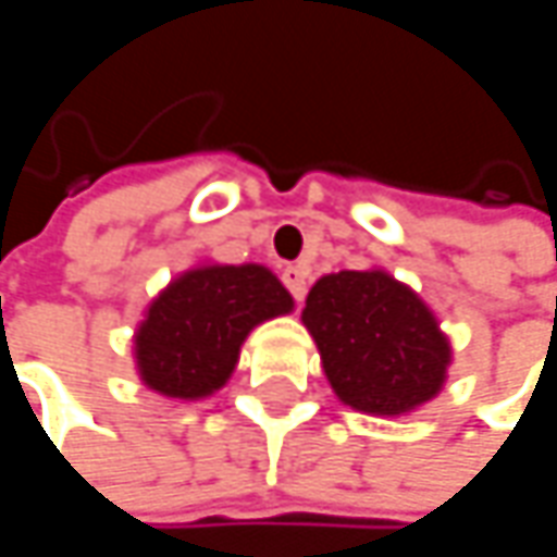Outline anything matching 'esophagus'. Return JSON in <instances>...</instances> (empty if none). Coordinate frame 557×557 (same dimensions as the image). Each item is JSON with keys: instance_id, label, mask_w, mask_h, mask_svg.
Here are the masks:
<instances>
[{"instance_id": "esophagus-1", "label": "esophagus", "mask_w": 557, "mask_h": 557, "mask_svg": "<svg viewBox=\"0 0 557 557\" xmlns=\"http://www.w3.org/2000/svg\"><path fill=\"white\" fill-rule=\"evenodd\" d=\"M283 283H286V289L293 293V299L302 306V299H306V271L302 268H296V264H289V268H283Z\"/></svg>"}]
</instances>
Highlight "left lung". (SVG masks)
<instances>
[{
    "label": "left lung",
    "instance_id": "obj_1",
    "mask_svg": "<svg viewBox=\"0 0 557 557\" xmlns=\"http://www.w3.org/2000/svg\"><path fill=\"white\" fill-rule=\"evenodd\" d=\"M302 325L335 396L358 412L409 416L445 387L448 335L422 296L381 268L315 280Z\"/></svg>",
    "mask_w": 557,
    "mask_h": 557
}]
</instances>
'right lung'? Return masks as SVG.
<instances>
[{"instance_id":"obj_1","label":"right lung","mask_w":557,"mask_h":557,"mask_svg":"<svg viewBox=\"0 0 557 557\" xmlns=\"http://www.w3.org/2000/svg\"><path fill=\"white\" fill-rule=\"evenodd\" d=\"M293 312L264 264H196L148 302L135 329L141 384L170 399H206L228 384L251 329Z\"/></svg>"}]
</instances>
